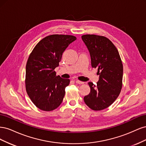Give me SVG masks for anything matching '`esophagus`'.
<instances>
[{"mask_svg": "<svg viewBox=\"0 0 146 146\" xmlns=\"http://www.w3.org/2000/svg\"><path fill=\"white\" fill-rule=\"evenodd\" d=\"M76 83H78V84H83V82H81L80 80H76Z\"/></svg>", "mask_w": 146, "mask_h": 146, "instance_id": "obj_1", "label": "esophagus"}]
</instances>
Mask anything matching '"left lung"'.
Here are the masks:
<instances>
[{
	"label": "left lung",
	"mask_w": 146,
	"mask_h": 146,
	"mask_svg": "<svg viewBox=\"0 0 146 146\" xmlns=\"http://www.w3.org/2000/svg\"><path fill=\"white\" fill-rule=\"evenodd\" d=\"M82 40L89 50L91 66L98 69L97 85L88 82L90 94L84 97L88 107L94 111L108 108L117 98L122 87L123 65L119 52L105 36L84 35Z\"/></svg>",
	"instance_id": "8db88e82"
}]
</instances>
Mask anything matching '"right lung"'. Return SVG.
I'll use <instances>...</instances> for the list:
<instances>
[{
    "label": "right lung",
    "mask_w": 146,
    "mask_h": 146,
    "mask_svg": "<svg viewBox=\"0 0 146 146\" xmlns=\"http://www.w3.org/2000/svg\"><path fill=\"white\" fill-rule=\"evenodd\" d=\"M77 38L72 35H51L35 46L26 64L25 89L33 104L50 111L62 103L69 79L56 76L63 53Z\"/></svg>",
    "instance_id": "right-lung-1"
}]
</instances>
